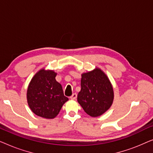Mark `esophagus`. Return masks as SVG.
<instances>
[{"label":"esophagus","instance_id":"obj_1","mask_svg":"<svg viewBox=\"0 0 153 153\" xmlns=\"http://www.w3.org/2000/svg\"><path fill=\"white\" fill-rule=\"evenodd\" d=\"M76 97H77L76 93H73L72 96H70V99H72V100H76Z\"/></svg>","mask_w":153,"mask_h":153}]
</instances>
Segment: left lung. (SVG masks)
<instances>
[{
  "instance_id": "obj_1",
  "label": "left lung",
  "mask_w": 153,
  "mask_h": 153,
  "mask_svg": "<svg viewBox=\"0 0 153 153\" xmlns=\"http://www.w3.org/2000/svg\"><path fill=\"white\" fill-rule=\"evenodd\" d=\"M81 91L77 101L84 111L92 117L101 116L114 101V89L107 76L96 68L81 74Z\"/></svg>"
}]
</instances>
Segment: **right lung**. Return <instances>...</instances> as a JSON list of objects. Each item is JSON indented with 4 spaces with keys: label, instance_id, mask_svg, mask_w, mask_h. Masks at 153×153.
Instances as JSON below:
<instances>
[{
    "label": "right lung",
    "instance_id": "right-lung-1",
    "mask_svg": "<svg viewBox=\"0 0 153 153\" xmlns=\"http://www.w3.org/2000/svg\"><path fill=\"white\" fill-rule=\"evenodd\" d=\"M57 73L42 69L35 74L27 90V101L31 111L37 116L54 118L68 100L62 85L56 80Z\"/></svg>",
    "mask_w": 153,
    "mask_h": 153
}]
</instances>
